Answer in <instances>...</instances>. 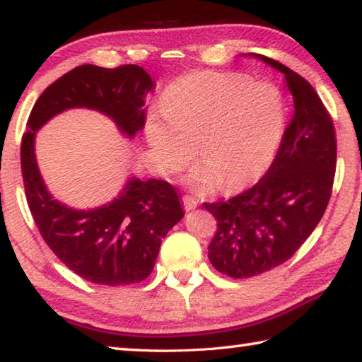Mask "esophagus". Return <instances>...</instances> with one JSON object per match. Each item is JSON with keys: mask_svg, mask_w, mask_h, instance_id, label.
I'll return each mask as SVG.
<instances>
[{"mask_svg": "<svg viewBox=\"0 0 362 362\" xmlns=\"http://www.w3.org/2000/svg\"><path fill=\"white\" fill-rule=\"evenodd\" d=\"M182 204H185L186 211H191L194 209H197V205H199L197 200L191 197V195H185V197H182Z\"/></svg>", "mask_w": 362, "mask_h": 362, "instance_id": "obj_1", "label": "esophagus"}]
</instances>
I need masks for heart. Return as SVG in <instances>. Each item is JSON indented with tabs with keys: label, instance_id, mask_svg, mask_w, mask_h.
Returning <instances> with one entry per match:
<instances>
[{
	"label": "heart",
	"instance_id": "heart-1",
	"mask_svg": "<svg viewBox=\"0 0 362 362\" xmlns=\"http://www.w3.org/2000/svg\"><path fill=\"white\" fill-rule=\"evenodd\" d=\"M144 132L165 173L191 162L197 146L202 165L186 185L199 192L215 185L233 192L271 167L286 132V103L277 86L245 75L187 74L167 86Z\"/></svg>",
	"mask_w": 362,
	"mask_h": 362
}]
</instances>
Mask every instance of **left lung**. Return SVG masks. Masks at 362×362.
<instances>
[{"label":"left lung","instance_id":"8db88e82","mask_svg":"<svg viewBox=\"0 0 362 362\" xmlns=\"http://www.w3.org/2000/svg\"><path fill=\"white\" fill-rule=\"evenodd\" d=\"M248 56L284 75L295 112L262 180L226 202L204 204L218 221L210 263L234 279L276 268L298 250L327 209L337 165L335 129L315 88L281 62Z\"/></svg>","mask_w":362,"mask_h":362}]
</instances>
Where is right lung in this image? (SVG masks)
Returning <instances> with one entry per match:
<instances>
[{
    "label": "right lung",
    "mask_w": 362,
    "mask_h": 362,
    "mask_svg": "<svg viewBox=\"0 0 362 362\" xmlns=\"http://www.w3.org/2000/svg\"><path fill=\"white\" fill-rule=\"evenodd\" d=\"M156 88L139 65L75 67L43 91L35 103L22 138L23 187L32 216L56 257L83 279L100 286L144 281L156 264L162 239L185 216L180 194L162 180L129 176L110 202L80 210L49 192L40 173L35 138L51 118L70 109H90L134 139L146 125L144 100Z\"/></svg>",
    "instance_id": "1"
}]
</instances>
